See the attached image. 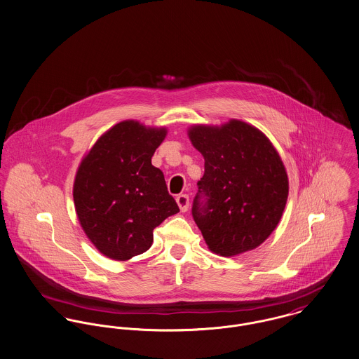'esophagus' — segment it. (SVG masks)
Segmentation results:
<instances>
[{
    "label": "esophagus",
    "instance_id": "1",
    "mask_svg": "<svg viewBox=\"0 0 359 359\" xmlns=\"http://www.w3.org/2000/svg\"><path fill=\"white\" fill-rule=\"evenodd\" d=\"M176 202H177L179 208H180V210H182L183 213L189 210V203H190V201H189V195H186V194L179 195V196L176 198Z\"/></svg>",
    "mask_w": 359,
    "mask_h": 359
}]
</instances>
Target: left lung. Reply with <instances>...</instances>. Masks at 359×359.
Wrapping results in <instances>:
<instances>
[{"mask_svg": "<svg viewBox=\"0 0 359 359\" xmlns=\"http://www.w3.org/2000/svg\"><path fill=\"white\" fill-rule=\"evenodd\" d=\"M205 158L193 216L209 250L235 257L262 245L275 231L288 198V176L275 146L257 127L231 118L187 130Z\"/></svg>", "mask_w": 359, "mask_h": 359, "instance_id": "1", "label": "left lung"}]
</instances>
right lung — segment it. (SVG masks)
Segmentation results:
<instances>
[{"mask_svg": "<svg viewBox=\"0 0 359 359\" xmlns=\"http://www.w3.org/2000/svg\"><path fill=\"white\" fill-rule=\"evenodd\" d=\"M165 127L124 120L84 154L74 180V203L86 236L105 257L128 261L153 245V229L179 212L164 173L151 165Z\"/></svg>", "mask_w": 359, "mask_h": 359, "instance_id": "obj_1", "label": "right lung"}]
</instances>
